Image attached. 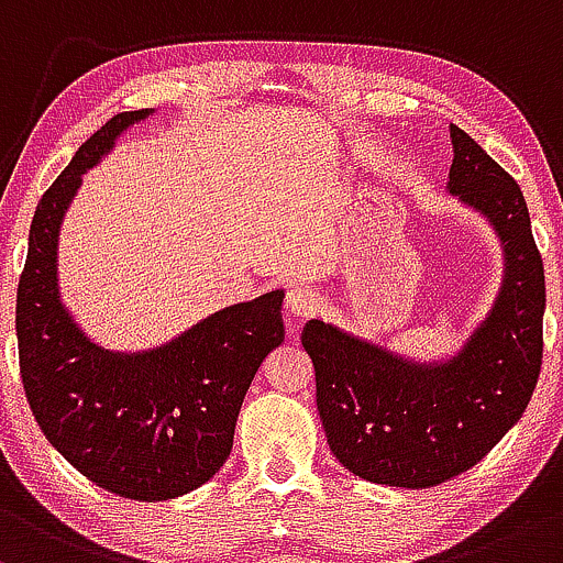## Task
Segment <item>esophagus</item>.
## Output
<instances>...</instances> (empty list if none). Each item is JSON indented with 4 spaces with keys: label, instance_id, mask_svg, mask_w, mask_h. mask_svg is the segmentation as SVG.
<instances>
[{
    "label": "esophagus",
    "instance_id": "esophagus-1",
    "mask_svg": "<svg viewBox=\"0 0 563 563\" xmlns=\"http://www.w3.org/2000/svg\"><path fill=\"white\" fill-rule=\"evenodd\" d=\"M287 313L298 316V319H306V316L313 313V306H316V298L311 289L306 287H292L287 289Z\"/></svg>",
    "mask_w": 563,
    "mask_h": 563
}]
</instances>
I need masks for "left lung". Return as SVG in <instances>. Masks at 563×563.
Returning <instances> with one entry per match:
<instances>
[{"mask_svg": "<svg viewBox=\"0 0 563 563\" xmlns=\"http://www.w3.org/2000/svg\"><path fill=\"white\" fill-rule=\"evenodd\" d=\"M446 191L478 212L503 252V279L463 343L441 358L311 319L302 349L334 457L372 484L426 489L476 465L519 422L540 377L545 274L519 183L450 124Z\"/></svg>", "mask_w": 563, "mask_h": 563, "instance_id": "obj_1", "label": "left lung"}]
</instances>
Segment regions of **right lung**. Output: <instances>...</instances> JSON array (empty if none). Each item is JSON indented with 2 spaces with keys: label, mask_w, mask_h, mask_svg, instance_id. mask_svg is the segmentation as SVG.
Here are the masks:
<instances>
[{
  "label": "right lung",
  "mask_w": 563,
  "mask_h": 563,
  "mask_svg": "<svg viewBox=\"0 0 563 563\" xmlns=\"http://www.w3.org/2000/svg\"><path fill=\"white\" fill-rule=\"evenodd\" d=\"M151 113L109 119L44 191L15 306L23 388L42 433L92 484L143 503L188 495L220 471L244 396L284 343V289L220 308L145 351L103 349L63 302L58 239L81 175Z\"/></svg>",
  "instance_id": "obj_1"
}]
</instances>
